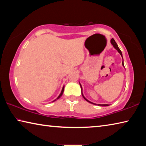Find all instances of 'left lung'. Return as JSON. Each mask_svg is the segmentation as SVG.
Segmentation results:
<instances>
[{
	"instance_id": "8db88e82",
	"label": "left lung",
	"mask_w": 146,
	"mask_h": 146,
	"mask_svg": "<svg viewBox=\"0 0 146 146\" xmlns=\"http://www.w3.org/2000/svg\"><path fill=\"white\" fill-rule=\"evenodd\" d=\"M111 44L113 45V46L114 47V48H115L116 49H117V50L118 51V52L120 54V55L122 56V52H121L120 49H119V48H118V45H117V44L116 43V42L115 41L114 39L112 38L111 40ZM122 66H123V67H124V65H123V61L122 62ZM79 84H80V88H81V91H82V97H84V99H85L86 101H88V102H90V103H91V104H93L98 105V106H109L108 104H95V103L91 102H90V100H88V99H86V98H85L84 96L83 93H82V86H81V84H80V82H79Z\"/></svg>"
}]
</instances>
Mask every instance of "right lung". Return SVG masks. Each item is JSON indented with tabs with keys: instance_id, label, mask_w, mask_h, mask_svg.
I'll return each instance as SVG.
<instances>
[{
	"instance_id": "obj_1",
	"label": "right lung",
	"mask_w": 146,
	"mask_h": 146,
	"mask_svg": "<svg viewBox=\"0 0 146 146\" xmlns=\"http://www.w3.org/2000/svg\"><path fill=\"white\" fill-rule=\"evenodd\" d=\"M64 86H63V88H62V89L61 93H60V95H59V96H58V97L57 98H56V99H58V98H60V97H61V96H62V94H63V92H64ZM56 99H55V100H53V102H55V100H56Z\"/></svg>"
}]
</instances>
